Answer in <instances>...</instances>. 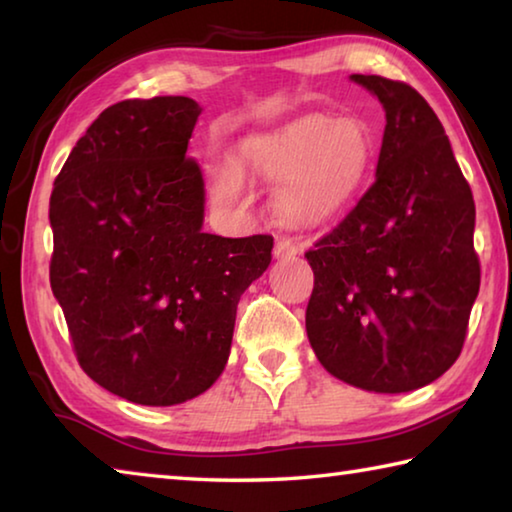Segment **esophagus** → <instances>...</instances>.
Returning a JSON list of instances; mask_svg holds the SVG:
<instances>
[{"mask_svg": "<svg viewBox=\"0 0 512 512\" xmlns=\"http://www.w3.org/2000/svg\"><path fill=\"white\" fill-rule=\"evenodd\" d=\"M273 253H275L277 259H291V257H296V255L300 253V248H298L296 241L282 237V239L275 241V250H273Z\"/></svg>", "mask_w": 512, "mask_h": 512, "instance_id": "esophagus-1", "label": "esophagus"}]
</instances>
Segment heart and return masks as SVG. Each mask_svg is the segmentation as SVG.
<instances>
[{
    "mask_svg": "<svg viewBox=\"0 0 512 512\" xmlns=\"http://www.w3.org/2000/svg\"><path fill=\"white\" fill-rule=\"evenodd\" d=\"M375 142L361 119L300 117L280 131L241 142L235 169L275 183L273 207L291 225H320L348 207L366 183ZM223 194L235 185L223 183Z\"/></svg>",
    "mask_w": 512,
    "mask_h": 512,
    "instance_id": "1",
    "label": "heart"
}]
</instances>
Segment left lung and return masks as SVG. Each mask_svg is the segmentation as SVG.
<instances>
[{
  "label": "left lung",
  "mask_w": 512,
  "mask_h": 512,
  "mask_svg": "<svg viewBox=\"0 0 512 512\" xmlns=\"http://www.w3.org/2000/svg\"><path fill=\"white\" fill-rule=\"evenodd\" d=\"M381 101L377 178L305 257L314 271L307 336L336 379L406 393L463 350L481 284L474 198L436 112L411 85L352 74Z\"/></svg>",
  "instance_id": "obj_1"
}]
</instances>
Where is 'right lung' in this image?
<instances>
[{"instance_id":"add662e5","label":"right lung","mask_w":512,"mask_h":512,"mask_svg":"<svg viewBox=\"0 0 512 512\" xmlns=\"http://www.w3.org/2000/svg\"><path fill=\"white\" fill-rule=\"evenodd\" d=\"M198 115L189 97L106 108L49 201V280L76 359L144 406L183 404L219 379L241 293L271 264V235L201 230L203 173L187 158Z\"/></svg>"}]
</instances>
